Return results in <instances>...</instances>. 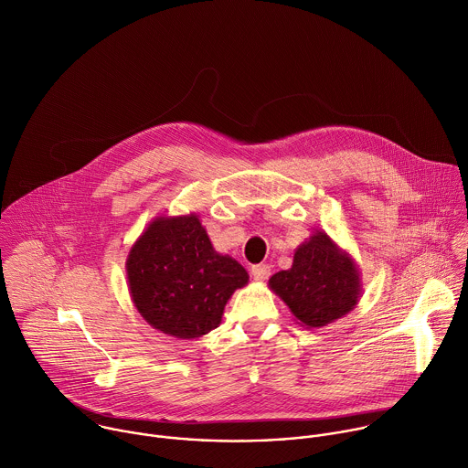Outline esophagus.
I'll return each mask as SVG.
<instances>
[{"mask_svg": "<svg viewBox=\"0 0 468 468\" xmlns=\"http://www.w3.org/2000/svg\"><path fill=\"white\" fill-rule=\"evenodd\" d=\"M271 275V268L268 266V264H257V266H253L251 268V277L255 279V281H268V277Z\"/></svg>", "mask_w": 468, "mask_h": 468, "instance_id": "1", "label": "esophagus"}]
</instances>
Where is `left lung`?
Returning a JSON list of instances; mask_svg holds the SVG:
<instances>
[{
  "label": "left lung",
  "mask_w": 468,
  "mask_h": 468,
  "mask_svg": "<svg viewBox=\"0 0 468 468\" xmlns=\"http://www.w3.org/2000/svg\"><path fill=\"white\" fill-rule=\"evenodd\" d=\"M270 288L306 328H323L341 319L361 297L354 259L324 231L314 233L295 250L292 268L275 273Z\"/></svg>",
  "instance_id": "8db88e82"
}]
</instances>
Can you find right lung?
Segmentation results:
<instances>
[{
  "label": "right lung",
  "mask_w": 468,
  "mask_h": 468,
  "mask_svg": "<svg viewBox=\"0 0 468 468\" xmlns=\"http://www.w3.org/2000/svg\"><path fill=\"white\" fill-rule=\"evenodd\" d=\"M127 281L138 314L162 334L195 339L215 330L248 271L220 255L195 213L156 217L133 244Z\"/></svg>",
  "instance_id": "add662e5"
}]
</instances>
